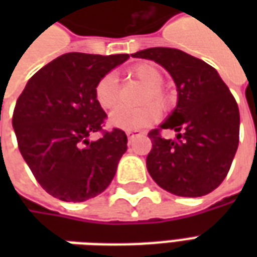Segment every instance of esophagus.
<instances>
[{
    "label": "esophagus",
    "mask_w": 257,
    "mask_h": 257,
    "mask_svg": "<svg viewBox=\"0 0 257 257\" xmlns=\"http://www.w3.org/2000/svg\"><path fill=\"white\" fill-rule=\"evenodd\" d=\"M142 135H143L142 132H136V131H128V132H126V136H128L129 142H132V140L136 139V138H139Z\"/></svg>",
    "instance_id": "obj_1"
}]
</instances>
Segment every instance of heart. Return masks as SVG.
Returning a JSON list of instances; mask_svg holds the SVG:
<instances>
[{"mask_svg":"<svg viewBox=\"0 0 257 257\" xmlns=\"http://www.w3.org/2000/svg\"><path fill=\"white\" fill-rule=\"evenodd\" d=\"M128 74L132 78L138 79L140 84L145 85V90L142 95V103H147L138 108L131 107H119L111 112L108 122L111 126L123 131H138L149 126L156 122L160 115V108H168L172 104V96L164 86V73L156 63L142 62L132 66L128 70ZM96 101L104 110H111L118 104L119 100V82L118 77L114 73H107L101 77L95 86ZM154 101L155 105L150 103Z\"/></svg>","mask_w":257,"mask_h":257,"instance_id":"b5f03b06","label":"heart"}]
</instances>
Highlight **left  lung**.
<instances>
[{"instance_id": "8db88e82", "label": "left lung", "mask_w": 257, "mask_h": 257, "mask_svg": "<svg viewBox=\"0 0 257 257\" xmlns=\"http://www.w3.org/2000/svg\"><path fill=\"white\" fill-rule=\"evenodd\" d=\"M161 64L178 88V104L158 129L146 165L160 187L180 197H201L219 187L239 142V110L215 68L175 48H149L132 55ZM162 128L178 132L164 140Z\"/></svg>"}]
</instances>
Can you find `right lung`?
<instances>
[{
  "label": "right lung",
  "instance_id": "1",
  "mask_svg": "<svg viewBox=\"0 0 257 257\" xmlns=\"http://www.w3.org/2000/svg\"><path fill=\"white\" fill-rule=\"evenodd\" d=\"M129 55L64 53L38 70L16 101L12 117L20 154L41 187L67 202L103 193L128 149L123 131H103L97 81ZM103 132L100 140L87 136Z\"/></svg>",
  "mask_w": 257,
  "mask_h": 257
}]
</instances>
